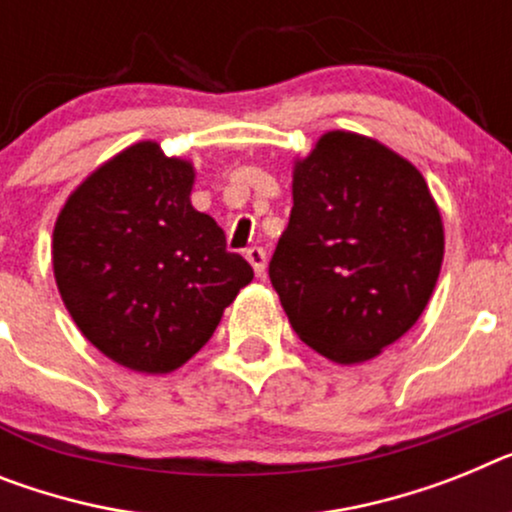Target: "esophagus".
I'll use <instances>...</instances> for the list:
<instances>
[{"mask_svg": "<svg viewBox=\"0 0 512 512\" xmlns=\"http://www.w3.org/2000/svg\"><path fill=\"white\" fill-rule=\"evenodd\" d=\"M246 259H248V264L253 266L256 277H264V272H266V251H264V248H259V246L248 248Z\"/></svg>", "mask_w": 512, "mask_h": 512, "instance_id": "34e87169", "label": "esophagus"}]
</instances>
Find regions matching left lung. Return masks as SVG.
<instances>
[{
	"instance_id": "1",
	"label": "left lung",
	"mask_w": 512,
	"mask_h": 512,
	"mask_svg": "<svg viewBox=\"0 0 512 512\" xmlns=\"http://www.w3.org/2000/svg\"><path fill=\"white\" fill-rule=\"evenodd\" d=\"M443 248L422 173L375 139L329 131L295 163L290 222L269 279L295 334L318 355L355 365L417 323Z\"/></svg>"
}]
</instances>
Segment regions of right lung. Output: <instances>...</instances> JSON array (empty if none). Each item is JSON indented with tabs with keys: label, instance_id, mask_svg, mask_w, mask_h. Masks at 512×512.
I'll use <instances>...</instances> for the list:
<instances>
[{
	"label": "right lung",
	"instance_id": "add662e5",
	"mask_svg": "<svg viewBox=\"0 0 512 512\" xmlns=\"http://www.w3.org/2000/svg\"><path fill=\"white\" fill-rule=\"evenodd\" d=\"M194 165L126 147L74 189L54 227V277L77 329L113 362L170 373L209 342L253 279L222 227L191 207Z\"/></svg>",
	"mask_w": 512,
	"mask_h": 512
}]
</instances>
